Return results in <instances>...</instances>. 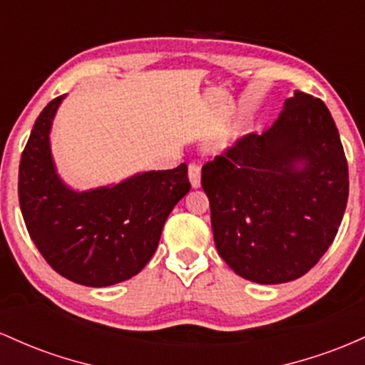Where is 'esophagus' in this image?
Wrapping results in <instances>:
<instances>
[{
    "instance_id": "esophagus-1",
    "label": "esophagus",
    "mask_w": 365,
    "mask_h": 365,
    "mask_svg": "<svg viewBox=\"0 0 365 365\" xmlns=\"http://www.w3.org/2000/svg\"><path fill=\"white\" fill-rule=\"evenodd\" d=\"M187 175H190L191 186L200 187V184H202V167H200L198 163H190V167H187Z\"/></svg>"
}]
</instances>
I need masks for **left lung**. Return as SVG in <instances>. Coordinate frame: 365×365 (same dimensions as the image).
I'll list each match as a JSON object with an SVG mask.
<instances>
[{
  "mask_svg": "<svg viewBox=\"0 0 365 365\" xmlns=\"http://www.w3.org/2000/svg\"><path fill=\"white\" fill-rule=\"evenodd\" d=\"M219 255L259 284L298 279L334 241L348 200L336 124L319 98L294 91L262 134L240 138L202 169Z\"/></svg>",
  "mask_w": 365,
  "mask_h": 365,
  "instance_id": "left-lung-1",
  "label": "left lung"
}]
</instances>
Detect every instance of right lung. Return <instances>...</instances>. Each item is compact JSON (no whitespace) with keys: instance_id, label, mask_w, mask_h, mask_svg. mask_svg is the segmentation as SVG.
<instances>
[{"instance_id":"obj_1","label":"right lung","mask_w":365,"mask_h":365,"mask_svg":"<svg viewBox=\"0 0 365 365\" xmlns=\"http://www.w3.org/2000/svg\"><path fill=\"white\" fill-rule=\"evenodd\" d=\"M65 96L44 106L19 167V202L29 236L60 276L103 288L130 279L153 257L163 224L190 191L187 165L136 174L115 186L73 191L50 150L53 117Z\"/></svg>"}]
</instances>
